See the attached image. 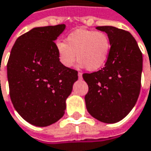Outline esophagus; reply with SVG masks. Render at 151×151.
I'll list each match as a JSON object with an SVG mask.
<instances>
[{
  "label": "esophagus",
  "mask_w": 151,
  "mask_h": 151,
  "mask_svg": "<svg viewBox=\"0 0 151 151\" xmlns=\"http://www.w3.org/2000/svg\"><path fill=\"white\" fill-rule=\"evenodd\" d=\"M78 78H80V79L82 78V73H78Z\"/></svg>",
  "instance_id": "1"
}]
</instances>
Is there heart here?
<instances>
[{
    "label": "heart",
    "instance_id": "1",
    "mask_svg": "<svg viewBox=\"0 0 151 151\" xmlns=\"http://www.w3.org/2000/svg\"><path fill=\"white\" fill-rule=\"evenodd\" d=\"M111 40L103 32L77 29L65 39V43H56L59 60L67 68L74 65L77 57L79 66L96 72L104 66L111 52Z\"/></svg>",
    "mask_w": 151,
    "mask_h": 151
}]
</instances>
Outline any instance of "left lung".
<instances>
[{"label": "left lung", "instance_id": "8db88e82", "mask_svg": "<svg viewBox=\"0 0 151 151\" xmlns=\"http://www.w3.org/2000/svg\"><path fill=\"white\" fill-rule=\"evenodd\" d=\"M96 28L107 34L111 47L104 68L83 74L89 86L85 101L91 116L105 124H114L127 116L137 101L143 55L129 32L111 26Z\"/></svg>", "mask_w": 151, "mask_h": 151}]
</instances>
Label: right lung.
Segmentation results:
<instances>
[{
  "mask_svg": "<svg viewBox=\"0 0 151 151\" xmlns=\"http://www.w3.org/2000/svg\"><path fill=\"white\" fill-rule=\"evenodd\" d=\"M65 25L35 27L20 36L7 62L11 101L16 111L29 124L45 127L65 114V101L78 72L59 60L55 40Z\"/></svg>",
  "mask_w": 151,
  "mask_h": 151,
  "instance_id": "add662e5",
  "label": "right lung"
}]
</instances>
